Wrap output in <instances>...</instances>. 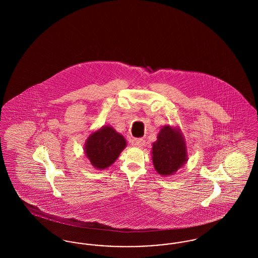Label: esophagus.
<instances>
[{
	"mask_svg": "<svg viewBox=\"0 0 258 258\" xmlns=\"http://www.w3.org/2000/svg\"><path fill=\"white\" fill-rule=\"evenodd\" d=\"M132 143L135 147H143L145 145V140L143 138H135L133 139Z\"/></svg>",
	"mask_w": 258,
	"mask_h": 258,
	"instance_id": "esophagus-1",
	"label": "esophagus"
}]
</instances>
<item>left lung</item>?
<instances>
[{"label":"left lung","instance_id":"obj_1","mask_svg":"<svg viewBox=\"0 0 258 258\" xmlns=\"http://www.w3.org/2000/svg\"><path fill=\"white\" fill-rule=\"evenodd\" d=\"M152 154L156 170L164 176L175 173L187 160L183 136L169 125L160 130L158 140L153 144Z\"/></svg>","mask_w":258,"mask_h":258}]
</instances>
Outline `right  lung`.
<instances>
[{"label": "right lung", "instance_id": "1", "mask_svg": "<svg viewBox=\"0 0 258 258\" xmlns=\"http://www.w3.org/2000/svg\"><path fill=\"white\" fill-rule=\"evenodd\" d=\"M126 143L123 135L111 126H102L87 139L85 154L98 169H104L117 160Z\"/></svg>", "mask_w": 258, "mask_h": 258}]
</instances>
